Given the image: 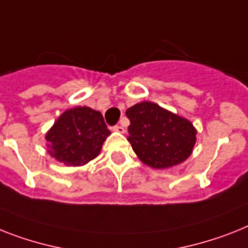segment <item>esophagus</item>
I'll list each match as a JSON object with an SVG mask.
<instances>
[{"instance_id":"1","label":"esophagus","mask_w":248,"mask_h":248,"mask_svg":"<svg viewBox=\"0 0 248 248\" xmlns=\"http://www.w3.org/2000/svg\"><path fill=\"white\" fill-rule=\"evenodd\" d=\"M112 130H114V132H118V133H124V132H125V129H124V126H123V125L112 126Z\"/></svg>"}]
</instances>
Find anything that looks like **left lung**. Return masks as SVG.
<instances>
[{
  "label": "left lung",
  "instance_id": "left-lung-1",
  "mask_svg": "<svg viewBox=\"0 0 248 248\" xmlns=\"http://www.w3.org/2000/svg\"><path fill=\"white\" fill-rule=\"evenodd\" d=\"M130 120L128 140L138 158L153 169H169L184 162L196 142V129L187 119L143 101L125 112Z\"/></svg>",
  "mask_w": 248,
  "mask_h": 248
}]
</instances>
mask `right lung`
Returning <instances> with one entry per match:
<instances>
[{
    "instance_id": "1",
    "label": "right lung",
    "mask_w": 248,
    "mask_h": 248,
    "mask_svg": "<svg viewBox=\"0 0 248 248\" xmlns=\"http://www.w3.org/2000/svg\"><path fill=\"white\" fill-rule=\"evenodd\" d=\"M109 136L101 112L77 106L59 116L46 139L53 158L67 166H82L99 156L102 143Z\"/></svg>"
}]
</instances>
